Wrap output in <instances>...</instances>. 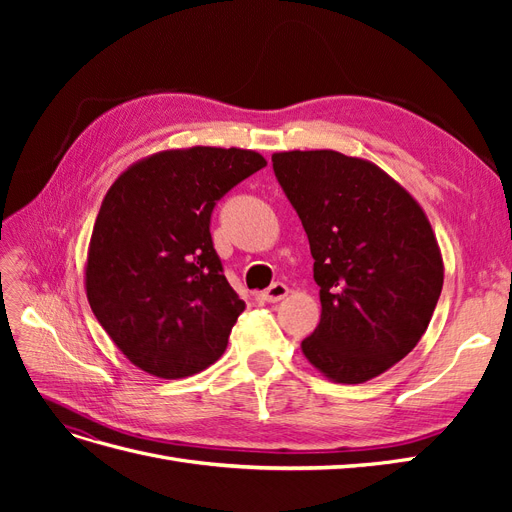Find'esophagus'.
<instances>
[{
	"mask_svg": "<svg viewBox=\"0 0 512 512\" xmlns=\"http://www.w3.org/2000/svg\"><path fill=\"white\" fill-rule=\"evenodd\" d=\"M288 294V286L286 284H282V282H275V284H271L265 292L260 294L262 299H265L267 303H277V301H282L284 297Z\"/></svg>",
	"mask_w": 512,
	"mask_h": 512,
	"instance_id": "34e87169",
	"label": "esophagus"
}]
</instances>
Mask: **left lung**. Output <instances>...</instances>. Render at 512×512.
<instances>
[{"mask_svg": "<svg viewBox=\"0 0 512 512\" xmlns=\"http://www.w3.org/2000/svg\"><path fill=\"white\" fill-rule=\"evenodd\" d=\"M271 160L320 286V324L301 342L305 359L339 384L384 374L423 337L442 292V252L423 207L363 158L297 149Z\"/></svg>", "mask_w": 512, "mask_h": 512, "instance_id": "left-lung-1", "label": "left lung"}]
</instances>
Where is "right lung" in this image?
<instances>
[{
  "instance_id": "obj_1",
  "label": "right lung",
  "mask_w": 512,
  "mask_h": 512,
  "mask_svg": "<svg viewBox=\"0 0 512 512\" xmlns=\"http://www.w3.org/2000/svg\"><path fill=\"white\" fill-rule=\"evenodd\" d=\"M252 149H166L108 188L91 232L85 292L102 329L147 374L177 380L220 359L245 301L211 241V211L265 168Z\"/></svg>"
}]
</instances>
